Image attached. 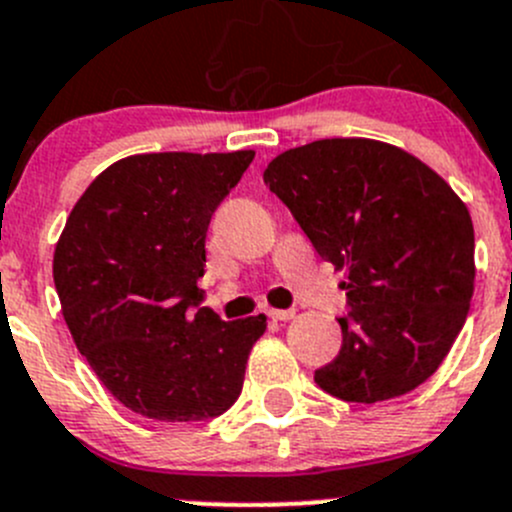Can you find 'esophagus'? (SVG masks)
<instances>
[{
	"label": "esophagus",
	"instance_id": "1",
	"mask_svg": "<svg viewBox=\"0 0 512 512\" xmlns=\"http://www.w3.org/2000/svg\"><path fill=\"white\" fill-rule=\"evenodd\" d=\"M267 315H270L272 320L285 322V320H292V317H295V310H267Z\"/></svg>",
	"mask_w": 512,
	"mask_h": 512
}]
</instances>
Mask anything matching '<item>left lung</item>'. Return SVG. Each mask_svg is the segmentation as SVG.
I'll return each mask as SVG.
<instances>
[{
  "label": "left lung",
  "mask_w": 512,
  "mask_h": 512,
  "mask_svg": "<svg viewBox=\"0 0 512 512\" xmlns=\"http://www.w3.org/2000/svg\"><path fill=\"white\" fill-rule=\"evenodd\" d=\"M275 192L322 260L345 270L342 347L315 370L325 393L380 403L423 385L463 330L475 282L468 207L418 157L335 137L267 165Z\"/></svg>",
  "instance_id": "8db88e82"
}]
</instances>
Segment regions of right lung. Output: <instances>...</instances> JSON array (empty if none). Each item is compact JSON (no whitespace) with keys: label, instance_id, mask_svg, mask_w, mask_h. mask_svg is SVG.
Masks as SVG:
<instances>
[{"label":"right lung","instance_id":"add662e5","mask_svg":"<svg viewBox=\"0 0 512 512\" xmlns=\"http://www.w3.org/2000/svg\"><path fill=\"white\" fill-rule=\"evenodd\" d=\"M255 152H155L109 165L84 190L54 250V287L77 350L132 413L210 420L242 393L265 315L202 307L212 212Z\"/></svg>","mask_w":512,"mask_h":512}]
</instances>
